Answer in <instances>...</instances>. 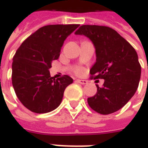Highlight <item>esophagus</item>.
Here are the masks:
<instances>
[{
    "label": "esophagus",
    "instance_id": "34e87169",
    "mask_svg": "<svg viewBox=\"0 0 148 148\" xmlns=\"http://www.w3.org/2000/svg\"><path fill=\"white\" fill-rule=\"evenodd\" d=\"M77 83H79L80 84H88V81L87 80H84V79H77L76 80Z\"/></svg>",
    "mask_w": 148,
    "mask_h": 148
}]
</instances>
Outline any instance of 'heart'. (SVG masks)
Here are the masks:
<instances>
[{"instance_id": "1", "label": "heart", "mask_w": 148, "mask_h": 148, "mask_svg": "<svg viewBox=\"0 0 148 148\" xmlns=\"http://www.w3.org/2000/svg\"><path fill=\"white\" fill-rule=\"evenodd\" d=\"M78 74H81V73H83V69H77V71H76Z\"/></svg>"}]
</instances>
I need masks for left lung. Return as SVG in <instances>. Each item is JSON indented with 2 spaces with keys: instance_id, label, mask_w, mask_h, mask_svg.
Wrapping results in <instances>:
<instances>
[{
  "instance_id": "obj_1",
  "label": "left lung",
  "mask_w": 148,
  "mask_h": 148,
  "mask_svg": "<svg viewBox=\"0 0 148 148\" xmlns=\"http://www.w3.org/2000/svg\"><path fill=\"white\" fill-rule=\"evenodd\" d=\"M92 42L96 63L90 69L92 79H104L97 93L88 98L92 109L109 115L121 109L138 89L141 65L135 49L113 28L99 25H82L75 32Z\"/></svg>"
}]
</instances>
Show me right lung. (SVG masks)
I'll list each match as a JSON object with an SVG mask.
<instances>
[{"label": "right lung", "mask_w": 148, "mask_h": 148, "mask_svg": "<svg viewBox=\"0 0 148 148\" xmlns=\"http://www.w3.org/2000/svg\"><path fill=\"white\" fill-rule=\"evenodd\" d=\"M79 24H51L31 34L16 51L12 63V84L16 96L29 110L38 114L56 109L64 89L73 83L69 75L56 79L49 69L60 56L67 37Z\"/></svg>", "instance_id": "add662e5"}]
</instances>
